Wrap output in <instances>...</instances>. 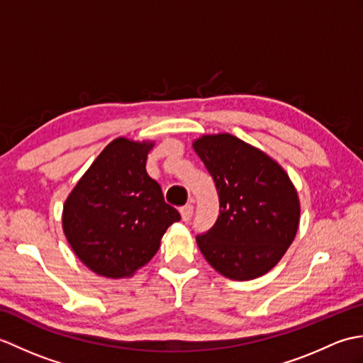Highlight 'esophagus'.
<instances>
[{
    "mask_svg": "<svg viewBox=\"0 0 363 363\" xmlns=\"http://www.w3.org/2000/svg\"><path fill=\"white\" fill-rule=\"evenodd\" d=\"M191 215H194V206L187 204V206L181 207V217L184 221H189L191 218Z\"/></svg>",
    "mask_w": 363,
    "mask_h": 363,
    "instance_id": "obj_1",
    "label": "esophagus"
}]
</instances>
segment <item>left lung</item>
Instances as JSON below:
<instances>
[{"label": "left lung", "mask_w": 363, "mask_h": 363, "mask_svg": "<svg viewBox=\"0 0 363 363\" xmlns=\"http://www.w3.org/2000/svg\"><path fill=\"white\" fill-rule=\"evenodd\" d=\"M191 145L220 198L213 228L196 237L204 259L229 279L264 276L298 233L301 206L287 172L267 152L228 133L204 134Z\"/></svg>", "instance_id": "8db88e82"}]
</instances>
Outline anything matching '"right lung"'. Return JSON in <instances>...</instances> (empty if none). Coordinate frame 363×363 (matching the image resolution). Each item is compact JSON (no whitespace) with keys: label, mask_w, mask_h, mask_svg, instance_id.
<instances>
[{"label":"right lung","mask_w":363,"mask_h":363,"mask_svg":"<svg viewBox=\"0 0 363 363\" xmlns=\"http://www.w3.org/2000/svg\"><path fill=\"white\" fill-rule=\"evenodd\" d=\"M152 140L118 137L99 152L65 199L62 229L91 272L123 279L154 257L181 215L146 173Z\"/></svg>","instance_id":"1"}]
</instances>
